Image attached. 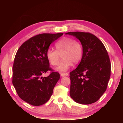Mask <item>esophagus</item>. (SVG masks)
<instances>
[{
    "label": "esophagus",
    "mask_w": 123,
    "mask_h": 123,
    "mask_svg": "<svg viewBox=\"0 0 123 123\" xmlns=\"http://www.w3.org/2000/svg\"><path fill=\"white\" fill-rule=\"evenodd\" d=\"M60 75H61L62 77H66V76H68V73H60Z\"/></svg>",
    "instance_id": "esophagus-1"
}]
</instances>
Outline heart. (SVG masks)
I'll list each match as a JSON object with an SVG mask.
<instances>
[{
	"label": "heart",
	"instance_id": "heart-1",
	"mask_svg": "<svg viewBox=\"0 0 123 123\" xmlns=\"http://www.w3.org/2000/svg\"><path fill=\"white\" fill-rule=\"evenodd\" d=\"M56 50L49 49L46 51V58L50 64L53 66L58 64L60 59V55L63 59L57 67V71L66 72L72 63L76 64L82 59L83 55V48L80 42L73 38L64 37L55 43Z\"/></svg>",
	"mask_w": 123,
	"mask_h": 123
}]
</instances>
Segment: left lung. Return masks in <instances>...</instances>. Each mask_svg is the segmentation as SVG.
Instances as JSON below:
<instances>
[{
    "label": "left lung",
    "instance_id": "left-lung-1",
    "mask_svg": "<svg viewBox=\"0 0 123 123\" xmlns=\"http://www.w3.org/2000/svg\"><path fill=\"white\" fill-rule=\"evenodd\" d=\"M83 47L80 64L70 72V96L77 103L88 105L96 102L106 90L111 74V63L103 43L89 32H70Z\"/></svg>",
    "mask_w": 123,
    "mask_h": 123
}]
</instances>
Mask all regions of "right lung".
I'll use <instances>...</instances> for the list:
<instances>
[{
  "label": "right lung",
  "instance_id": "add662e5",
  "mask_svg": "<svg viewBox=\"0 0 123 123\" xmlns=\"http://www.w3.org/2000/svg\"><path fill=\"white\" fill-rule=\"evenodd\" d=\"M63 33H42L32 37L18 49L13 65L12 83L22 100L33 106L48 101L60 74L50 67L46 51ZM50 71L48 77L42 75Z\"/></svg>",
  "mask_w": 123,
  "mask_h": 123
}]
</instances>
